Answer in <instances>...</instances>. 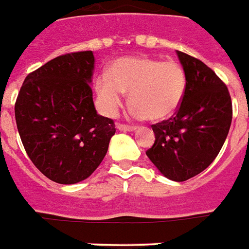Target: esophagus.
Listing matches in <instances>:
<instances>
[{
  "mask_svg": "<svg viewBox=\"0 0 249 249\" xmlns=\"http://www.w3.org/2000/svg\"><path fill=\"white\" fill-rule=\"evenodd\" d=\"M117 128H118L119 131H124V132H126V131H128V132H130V131H135V130H136V127H135V126L122 124V123H118V124H117Z\"/></svg>",
  "mask_w": 249,
  "mask_h": 249,
  "instance_id": "1",
  "label": "esophagus"
}]
</instances>
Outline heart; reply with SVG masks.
I'll use <instances>...</instances> for the list:
<instances>
[{"label": "heart", "instance_id": "heart-1", "mask_svg": "<svg viewBox=\"0 0 249 249\" xmlns=\"http://www.w3.org/2000/svg\"><path fill=\"white\" fill-rule=\"evenodd\" d=\"M186 90V75L176 61L152 57H121L108 74L97 77L95 91L101 112L114 115L130 92V115L156 122L171 118L180 108Z\"/></svg>", "mask_w": 249, "mask_h": 249}]
</instances>
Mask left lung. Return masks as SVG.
I'll return each mask as SVG.
<instances>
[{"mask_svg":"<svg viewBox=\"0 0 249 249\" xmlns=\"http://www.w3.org/2000/svg\"><path fill=\"white\" fill-rule=\"evenodd\" d=\"M186 90L172 118L153 124L156 141L146 156L159 172L186 181L204 171L221 150L232 118L228 87L203 61L178 51Z\"/></svg>","mask_w":249,"mask_h":249,"instance_id":"left-lung-1","label":"left lung"}]
</instances>
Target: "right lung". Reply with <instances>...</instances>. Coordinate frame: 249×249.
Listing matches in <instances>:
<instances>
[{"instance_id": "obj_1", "label": "right lung", "mask_w": 249, "mask_h": 249, "mask_svg": "<svg viewBox=\"0 0 249 249\" xmlns=\"http://www.w3.org/2000/svg\"><path fill=\"white\" fill-rule=\"evenodd\" d=\"M92 51L60 55L24 79L15 119L28 157L46 178L71 185L96 170L115 134L91 90Z\"/></svg>"}]
</instances>
